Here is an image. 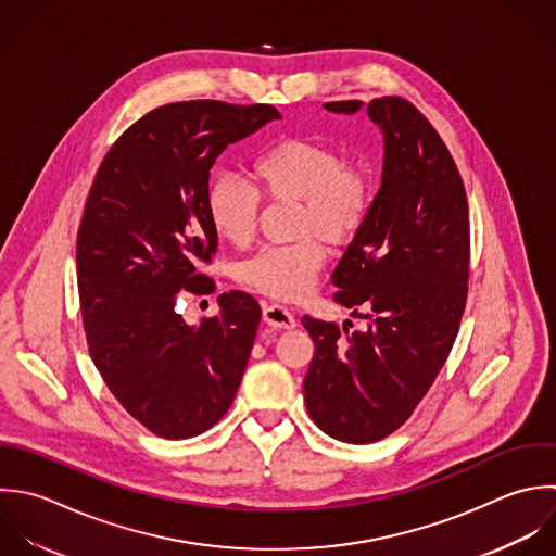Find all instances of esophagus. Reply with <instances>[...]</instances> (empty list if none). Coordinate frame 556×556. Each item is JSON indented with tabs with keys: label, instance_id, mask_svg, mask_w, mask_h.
Here are the masks:
<instances>
[{
	"label": "esophagus",
	"instance_id": "obj_1",
	"mask_svg": "<svg viewBox=\"0 0 556 556\" xmlns=\"http://www.w3.org/2000/svg\"><path fill=\"white\" fill-rule=\"evenodd\" d=\"M262 316H264V323L275 327V329H294L296 327L294 314L290 309H286L283 305H277V303L264 305Z\"/></svg>",
	"mask_w": 556,
	"mask_h": 556
}]
</instances>
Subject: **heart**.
<instances>
[{"label":"heart","instance_id":"b5f03b06","mask_svg":"<svg viewBox=\"0 0 556 556\" xmlns=\"http://www.w3.org/2000/svg\"><path fill=\"white\" fill-rule=\"evenodd\" d=\"M253 179L270 201L299 203L296 236L288 247H268L238 266V281L268 299L296 301L316 283L325 249L351 240L372 201L370 177L346 166L344 155L325 142L288 138L266 149L253 162ZM207 218L216 236L233 247H247L255 236L260 197L247 184L225 175L207 190Z\"/></svg>","mask_w":556,"mask_h":556}]
</instances>
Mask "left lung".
<instances>
[{"mask_svg":"<svg viewBox=\"0 0 556 556\" xmlns=\"http://www.w3.org/2000/svg\"><path fill=\"white\" fill-rule=\"evenodd\" d=\"M362 108L383 134L381 186L331 281L366 327L301 320L316 346L307 412L349 444L388 438L425 399L455 344L470 264L466 190L440 134L401 97L325 103L336 114Z\"/></svg>","mask_w":556,"mask_h":556,"instance_id":"1","label":"left lung"}]
</instances>
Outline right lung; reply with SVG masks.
I'll return each instance as SVG.
<instances>
[{
	"mask_svg": "<svg viewBox=\"0 0 556 556\" xmlns=\"http://www.w3.org/2000/svg\"><path fill=\"white\" fill-rule=\"evenodd\" d=\"M273 105L177 101L136 121L103 157L77 231V288L90 357L114 399L151 433L188 440L216 425L240 388L262 318L240 290L188 325L179 299L214 292L207 181L216 157Z\"/></svg>",
	"mask_w": 556,
	"mask_h": 556,
	"instance_id": "right-lung-1",
	"label": "right lung"
}]
</instances>
